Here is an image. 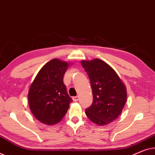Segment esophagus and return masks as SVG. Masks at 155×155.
Listing matches in <instances>:
<instances>
[{"mask_svg":"<svg viewBox=\"0 0 155 155\" xmlns=\"http://www.w3.org/2000/svg\"><path fill=\"white\" fill-rule=\"evenodd\" d=\"M72 99H73V100L74 102H77V101H78V99H79V96H78V95H77V96L73 97Z\"/></svg>","mask_w":155,"mask_h":155,"instance_id":"1","label":"esophagus"}]
</instances>
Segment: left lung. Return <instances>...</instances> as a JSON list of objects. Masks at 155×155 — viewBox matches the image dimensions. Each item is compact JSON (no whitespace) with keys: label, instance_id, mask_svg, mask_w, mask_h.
I'll return each mask as SVG.
<instances>
[{"label":"left lung","instance_id":"1","mask_svg":"<svg viewBox=\"0 0 155 155\" xmlns=\"http://www.w3.org/2000/svg\"><path fill=\"white\" fill-rule=\"evenodd\" d=\"M81 64L90 79L93 97L91 106L86 109V116L95 124L107 125L123 110L127 98L125 85L116 71L100 59L82 60Z\"/></svg>","mask_w":155,"mask_h":155}]
</instances>
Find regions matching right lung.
<instances>
[{
  "label": "right lung",
  "instance_id": "right-lung-1",
  "mask_svg": "<svg viewBox=\"0 0 155 155\" xmlns=\"http://www.w3.org/2000/svg\"><path fill=\"white\" fill-rule=\"evenodd\" d=\"M69 63L53 59L40 69L30 86L28 101L37 120L51 126L62 120L72 100L63 83Z\"/></svg>",
  "mask_w": 155,
  "mask_h": 155
}]
</instances>
